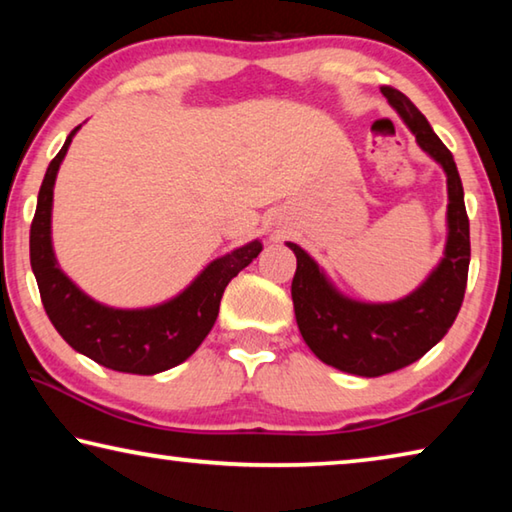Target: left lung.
<instances>
[{"label":"left lung","instance_id":"left-lung-1","mask_svg":"<svg viewBox=\"0 0 512 512\" xmlns=\"http://www.w3.org/2000/svg\"><path fill=\"white\" fill-rule=\"evenodd\" d=\"M381 92L400 112L422 149L443 164L447 173L449 237L443 262L404 300L363 305L343 298L325 280L314 259L289 241L298 259L291 298L302 339L327 366L361 377H379L411 366L443 339L463 305L470 268V219L452 153L409 97L391 85H384Z\"/></svg>","mask_w":512,"mask_h":512}]
</instances>
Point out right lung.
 Instances as JSON below:
<instances>
[{
	"mask_svg": "<svg viewBox=\"0 0 512 512\" xmlns=\"http://www.w3.org/2000/svg\"><path fill=\"white\" fill-rule=\"evenodd\" d=\"M76 131L79 126L69 133L63 149L49 162L31 221V268L42 305L51 325L76 352L110 370L155 375L192 357L219 316L228 282L262 253V244L250 241L230 255L214 259L192 282V287L164 305L112 309L94 302L60 271L51 250V201L56 173Z\"/></svg>",
	"mask_w": 512,
	"mask_h": 512,
	"instance_id": "add662e5",
	"label": "right lung"
}]
</instances>
